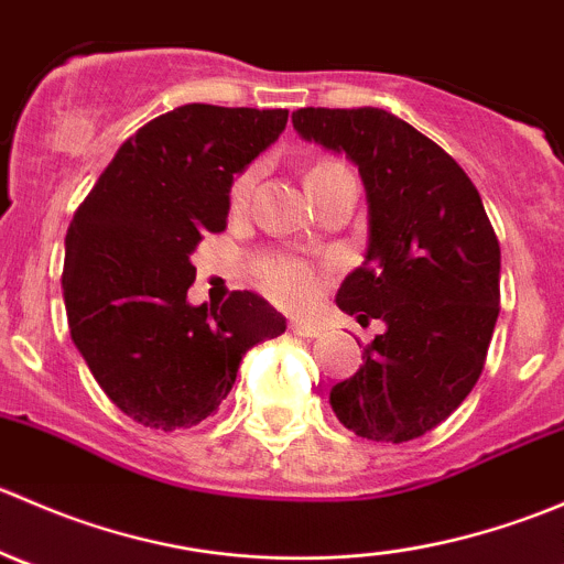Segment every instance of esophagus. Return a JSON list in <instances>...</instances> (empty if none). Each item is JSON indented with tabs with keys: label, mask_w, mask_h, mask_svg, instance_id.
<instances>
[{
	"label": "esophagus",
	"mask_w": 564,
	"mask_h": 564,
	"mask_svg": "<svg viewBox=\"0 0 564 564\" xmlns=\"http://www.w3.org/2000/svg\"><path fill=\"white\" fill-rule=\"evenodd\" d=\"M289 329H292L294 335H300V338H316L318 335V324L308 322V318H300V316L289 318Z\"/></svg>",
	"instance_id": "34e87169"
}]
</instances>
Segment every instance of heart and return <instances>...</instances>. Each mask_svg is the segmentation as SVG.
<instances>
[{
    "instance_id": "obj_1",
    "label": "heart",
    "mask_w": 564,
    "mask_h": 564,
    "mask_svg": "<svg viewBox=\"0 0 564 564\" xmlns=\"http://www.w3.org/2000/svg\"><path fill=\"white\" fill-rule=\"evenodd\" d=\"M335 169H340L338 161L318 158V161H314L308 169H305V185L311 187L314 182L324 180L329 172H335ZM253 187H256V169H246V172H240L235 180H231L229 207L235 209V213H240V209L248 207L250 196H253ZM264 283L278 300L297 305V303H305V300L314 297L318 283H322V278H318V272L311 264H305V261L281 259V261H275V264L267 267Z\"/></svg>"
}]
</instances>
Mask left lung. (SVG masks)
Masks as SVG:
<instances>
[{"label":"left lung","instance_id":"obj_1","mask_svg":"<svg viewBox=\"0 0 564 564\" xmlns=\"http://www.w3.org/2000/svg\"><path fill=\"white\" fill-rule=\"evenodd\" d=\"M305 141L344 152L368 198V250L340 311L384 322L355 377L329 390L335 417L371 442L417 440L482 373L499 316V240L480 193L440 144L382 108H300Z\"/></svg>","mask_w":564,"mask_h":564}]
</instances>
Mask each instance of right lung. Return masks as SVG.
<instances>
[{"label": "right lung", "instance_id": "add662e5", "mask_svg": "<svg viewBox=\"0 0 564 564\" xmlns=\"http://www.w3.org/2000/svg\"><path fill=\"white\" fill-rule=\"evenodd\" d=\"M286 108L187 104L117 150L65 237L70 338L104 392L141 425L191 429L218 412L250 346L286 318L253 292L191 305V253L226 229L235 174L286 128Z\"/></svg>", "mask_w": 564, "mask_h": 564}]
</instances>
